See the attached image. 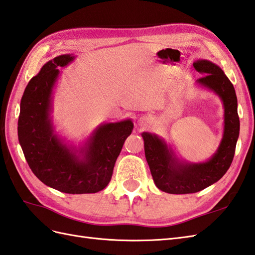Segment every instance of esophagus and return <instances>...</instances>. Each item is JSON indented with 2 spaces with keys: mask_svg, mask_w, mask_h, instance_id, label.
<instances>
[{
  "mask_svg": "<svg viewBox=\"0 0 255 255\" xmlns=\"http://www.w3.org/2000/svg\"><path fill=\"white\" fill-rule=\"evenodd\" d=\"M139 125L141 126V127H146L147 125H149V118H146V117H141L140 120H139Z\"/></svg>",
  "mask_w": 255,
  "mask_h": 255,
  "instance_id": "1",
  "label": "esophagus"
}]
</instances>
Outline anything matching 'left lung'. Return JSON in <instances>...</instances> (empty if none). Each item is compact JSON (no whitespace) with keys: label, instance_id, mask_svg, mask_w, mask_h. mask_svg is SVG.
Returning <instances> with one entry per match:
<instances>
[{"label":"left lung","instance_id":"obj_1","mask_svg":"<svg viewBox=\"0 0 255 255\" xmlns=\"http://www.w3.org/2000/svg\"><path fill=\"white\" fill-rule=\"evenodd\" d=\"M198 73L203 75L198 84L214 91L224 105V134L216 153L203 163L181 162L156 134L142 133L144 153L156 187L171 194L194 193L220 180L230 167L239 137L240 122L237 111V96L232 82L221 67L206 60L193 63Z\"/></svg>","mask_w":255,"mask_h":255}]
</instances>
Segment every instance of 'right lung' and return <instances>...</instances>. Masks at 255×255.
Returning <instances> with one entry per match:
<instances>
[{"instance_id": "obj_1", "label": "right lung", "mask_w": 255, "mask_h": 255, "mask_svg": "<svg viewBox=\"0 0 255 255\" xmlns=\"http://www.w3.org/2000/svg\"><path fill=\"white\" fill-rule=\"evenodd\" d=\"M74 58H53L28 82L20 101L18 140L29 167L44 185L65 193H96L109 185L133 124L127 120L101 125L79 150L57 137L50 118L52 91L60 75L57 67Z\"/></svg>"}]
</instances>
